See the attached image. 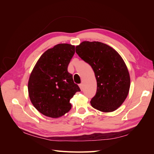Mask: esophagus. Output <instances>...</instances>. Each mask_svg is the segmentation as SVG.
<instances>
[{
  "label": "esophagus",
  "mask_w": 154,
  "mask_h": 154,
  "mask_svg": "<svg viewBox=\"0 0 154 154\" xmlns=\"http://www.w3.org/2000/svg\"><path fill=\"white\" fill-rule=\"evenodd\" d=\"M79 87H80L81 91H83V84H82V83H81V84L79 85Z\"/></svg>",
  "instance_id": "esophagus-1"
}]
</instances>
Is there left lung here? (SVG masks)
Returning <instances> with one entry per match:
<instances>
[{
  "label": "left lung",
  "mask_w": 154,
  "mask_h": 154,
  "mask_svg": "<svg viewBox=\"0 0 154 154\" xmlns=\"http://www.w3.org/2000/svg\"><path fill=\"white\" fill-rule=\"evenodd\" d=\"M76 52L95 74L97 91L91 101L92 106L103 112L117 110L127 98L130 86V74L122 57L100 42H82Z\"/></svg>",
  "instance_id": "obj_1"
}]
</instances>
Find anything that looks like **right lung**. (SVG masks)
Masks as SVG:
<instances>
[{
  "mask_svg": "<svg viewBox=\"0 0 154 154\" xmlns=\"http://www.w3.org/2000/svg\"><path fill=\"white\" fill-rule=\"evenodd\" d=\"M74 53V45H56L42 54L31 72L27 87L31 102L45 116L58 118L67 113L70 100L80 91L67 71Z\"/></svg>",
  "mask_w": 154,
  "mask_h": 154,
  "instance_id": "add662e5",
  "label": "right lung"
}]
</instances>
